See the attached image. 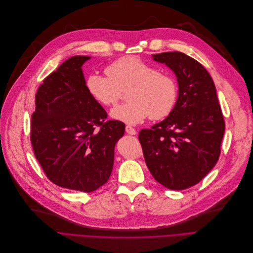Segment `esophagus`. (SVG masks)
Wrapping results in <instances>:
<instances>
[{
	"mask_svg": "<svg viewBox=\"0 0 253 253\" xmlns=\"http://www.w3.org/2000/svg\"><path fill=\"white\" fill-rule=\"evenodd\" d=\"M126 131L127 134H129V135H136V133H137L136 129L134 127H131L130 126H126Z\"/></svg>",
	"mask_w": 253,
	"mask_h": 253,
	"instance_id": "1",
	"label": "esophagus"
}]
</instances>
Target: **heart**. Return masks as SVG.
I'll list each match as a JSON object with an SVG mask.
<instances>
[{"label":"heart","mask_w":253,"mask_h":253,"mask_svg":"<svg viewBox=\"0 0 253 253\" xmlns=\"http://www.w3.org/2000/svg\"><path fill=\"white\" fill-rule=\"evenodd\" d=\"M106 74H90L85 85L90 97L105 107L116 105L122 91L128 89L129 102L114 108L110 113L114 119L137 125L147 117L166 118L173 111L178 99L176 80L140 57H120L106 68Z\"/></svg>","instance_id":"obj_1"}]
</instances>
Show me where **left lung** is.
<instances>
[{"mask_svg":"<svg viewBox=\"0 0 253 253\" xmlns=\"http://www.w3.org/2000/svg\"><path fill=\"white\" fill-rule=\"evenodd\" d=\"M152 57L175 73L178 99L163 122L140 130L139 141L156 181L181 190L199 183L217 163L224 119L213 79L198 61L179 51Z\"/></svg>","mask_w":253,"mask_h":253,"instance_id":"left-lung-1","label":"left lung"}]
</instances>
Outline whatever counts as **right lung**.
<instances>
[{"mask_svg":"<svg viewBox=\"0 0 253 253\" xmlns=\"http://www.w3.org/2000/svg\"><path fill=\"white\" fill-rule=\"evenodd\" d=\"M89 56L68 58L36 93L31 142L36 159L54 184L91 192L109 179L114 147L125 124L106 120L104 108L87 91L82 65Z\"/></svg>","mask_w":253,"mask_h":253,"instance_id":"obj_1","label":"right lung"}]
</instances>
